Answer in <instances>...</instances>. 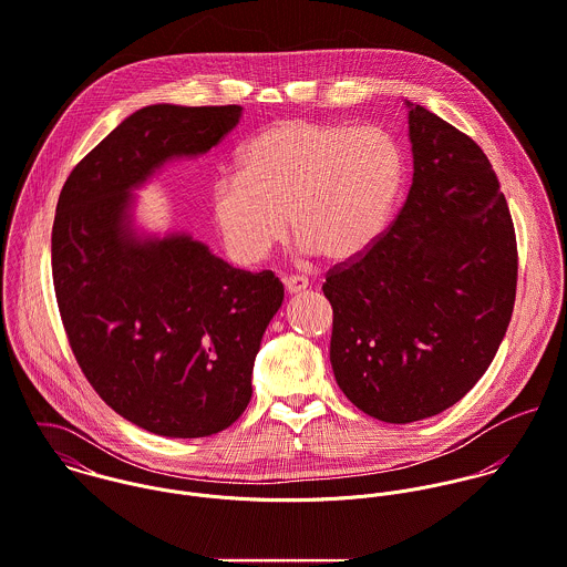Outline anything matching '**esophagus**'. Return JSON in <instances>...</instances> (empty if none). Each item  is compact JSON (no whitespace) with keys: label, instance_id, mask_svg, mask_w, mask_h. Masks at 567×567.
<instances>
[{"label":"esophagus","instance_id":"1","mask_svg":"<svg viewBox=\"0 0 567 567\" xmlns=\"http://www.w3.org/2000/svg\"><path fill=\"white\" fill-rule=\"evenodd\" d=\"M309 287V278L307 276H298V274H293V276H287L285 278V289H287V293H300V291H305Z\"/></svg>","mask_w":567,"mask_h":567}]
</instances>
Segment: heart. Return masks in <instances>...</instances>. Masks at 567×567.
Masks as SVG:
<instances>
[{
    "label": "heart",
    "mask_w": 567,
    "mask_h": 567,
    "mask_svg": "<svg viewBox=\"0 0 567 567\" xmlns=\"http://www.w3.org/2000/svg\"><path fill=\"white\" fill-rule=\"evenodd\" d=\"M403 182L405 153L385 126L287 117L238 148L236 173L210 186V215L243 265L282 240L287 219L302 251L348 260L381 236Z\"/></svg>",
    "instance_id": "heart-1"
}]
</instances>
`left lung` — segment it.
I'll return each instance as SVG.
<instances>
[{"label": "left lung", "instance_id": "left-lung-1", "mask_svg": "<svg viewBox=\"0 0 567 567\" xmlns=\"http://www.w3.org/2000/svg\"><path fill=\"white\" fill-rule=\"evenodd\" d=\"M405 107L414 157L405 206L322 285L336 381L383 423L457 403L491 365L517 289L515 227L488 157L443 117Z\"/></svg>", "mask_w": 567, "mask_h": 567}]
</instances>
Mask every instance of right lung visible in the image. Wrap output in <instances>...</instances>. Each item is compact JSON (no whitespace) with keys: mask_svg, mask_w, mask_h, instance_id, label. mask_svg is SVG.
<instances>
[{"mask_svg":"<svg viewBox=\"0 0 567 567\" xmlns=\"http://www.w3.org/2000/svg\"><path fill=\"white\" fill-rule=\"evenodd\" d=\"M243 107L151 105L70 173L52 226V278L72 352L99 396L168 439L229 427L285 287L227 265L188 234L137 236L133 195L177 157L219 144Z\"/></svg>","mask_w":567,"mask_h":567,"instance_id":"right-lung-1","label":"right lung"}]
</instances>
